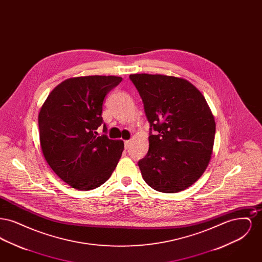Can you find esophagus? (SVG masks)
Listing matches in <instances>:
<instances>
[{
  "mask_svg": "<svg viewBox=\"0 0 262 262\" xmlns=\"http://www.w3.org/2000/svg\"><path fill=\"white\" fill-rule=\"evenodd\" d=\"M130 143H132V141H130V140H125V149H128V148H129V146H130Z\"/></svg>",
  "mask_w": 262,
  "mask_h": 262,
  "instance_id": "esophagus-1",
  "label": "esophagus"
}]
</instances>
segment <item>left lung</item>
<instances>
[{"label":"left lung","instance_id":"left-lung-1","mask_svg":"<svg viewBox=\"0 0 262 262\" xmlns=\"http://www.w3.org/2000/svg\"><path fill=\"white\" fill-rule=\"evenodd\" d=\"M129 78L150 124L149 149L138 161L143 180L161 192L186 189L211 158L216 125L206 100L184 78L147 74Z\"/></svg>","mask_w":262,"mask_h":262}]
</instances>
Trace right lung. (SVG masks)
Here are the masks:
<instances>
[{"instance_id":"right-lung-1","label":"right lung","mask_w":262,"mask_h":262,"mask_svg":"<svg viewBox=\"0 0 262 262\" xmlns=\"http://www.w3.org/2000/svg\"><path fill=\"white\" fill-rule=\"evenodd\" d=\"M123 80L114 75L66 79L52 90L38 116L40 145L51 169L71 187L102 186L117 167L123 140L98 137L106 95ZM103 132H107L106 125Z\"/></svg>"}]
</instances>
